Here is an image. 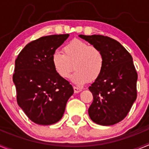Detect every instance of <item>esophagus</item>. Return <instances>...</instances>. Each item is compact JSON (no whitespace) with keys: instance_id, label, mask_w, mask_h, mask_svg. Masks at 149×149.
Returning <instances> with one entry per match:
<instances>
[{"instance_id":"esophagus-1","label":"esophagus","mask_w":149,"mask_h":149,"mask_svg":"<svg viewBox=\"0 0 149 149\" xmlns=\"http://www.w3.org/2000/svg\"><path fill=\"white\" fill-rule=\"evenodd\" d=\"M74 91L75 93H78L82 91V89L80 87H77V86H74Z\"/></svg>"}]
</instances>
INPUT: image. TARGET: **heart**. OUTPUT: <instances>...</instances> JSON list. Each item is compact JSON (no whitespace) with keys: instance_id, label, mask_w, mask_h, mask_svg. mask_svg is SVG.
I'll use <instances>...</instances> for the list:
<instances>
[{"instance_id":"b5f03b06","label":"heart","mask_w":149,"mask_h":149,"mask_svg":"<svg viewBox=\"0 0 149 149\" xmlns=\"http://www.w3.org/2000/svg\"><path fill=\"white\" fill-rule=\"evenodd\" d=\"M51 62L57 75L67 79L73 71L72 82L77 85L94 81L101 76L104 67V56L97 47L90 45L80 39H74L65 45L63 53L56 51L52 54Z\"/></svg>"}]
</instances>
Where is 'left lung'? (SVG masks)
I'll list each match as a JSON object with an SVG mask.
<instances>
[{
	"label": "left lung",
	"instance_id": "8db88e82",
	"mask_svg": "<svg viewBox=\"0 0 149 149\" xmlns=\"http://www.w3.org/2000/svg\"><path fill=\"white\" fill-rule=\"evenodd\" d=\"M99 48L104 56L101 76L89 87L93 101L88 113L101 125H113L123 120L136 99L137 72L128 51L115 39L101 35H79Z\"/></svg>",
	"mask_w": 149,
	"mask_h": 149
}]
</instances>
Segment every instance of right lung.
Instances as JSON below:
<instances>
[{"instance_id":"right-lung-1","label":"right lung","mask_w":149,"mask_h":149,"mask_svg":"<svg viewBox=\"0 0 149 149\" xmlns=\"http://www.w3.org/2000/svg\"><path fill=\"white\" fill-rule=\"evenodd\" d=\"M68 36L51 35L32 41L15 60L13 80L17 102L29 119L38 125H49L60 121L74 93L72 85L57 75L51 62L54 52Z\"/></svg>"}]
</instances>
